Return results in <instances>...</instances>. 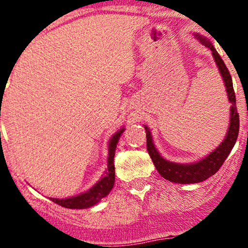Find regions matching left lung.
<instances>
[{
    "label": "left lung",
    "instance_id": "left-lung-1",
    "mask_svg": "<svg viewBox=\"0 0 248 248\" xmlns=\"http://www.w3.org/2000/svg\"><path fill=\"white\" fill-rule=\"evenodd\" d=\"M196 37L200 39L201 43L212 51V55L214 58V61L219 68V71L222 79L224 81V86L227 88L228 98H229L230 103H232V110H230V126L228 129L227 136L224 140L221 143V145L217 146L216 151H213L210 155H207L205 158L199 161L196 163L191 164H178L173 162H169V161L164 160V158L158 154L156 148L154 147L153 140H152V136L150 133V129L145 127L146 130V146L147 152L153 161L155 168L158 171V173L162 176L164 179L171 181V183H178V184H195L201 183V181L206 180L207 178L213 176L217 173V171L220 169L222 166L226 158L228 157L230 152H232L233 145H235L237 137H238L239 133V114L237 112L236 107V95L235 91H233L232 86V79L230 76V72L228 68L224 64V62L217 49L213 47V45L207 41V39L197 36Z\"/></svg>",
    "mask_w": 248,
    "mask_h": 248
}]
</instances>
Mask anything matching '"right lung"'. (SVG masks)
Instances as JSON below:
<instances>
[{"instance_id": "1", "label": "right lung", "mask_w": 248, "mask_h": 248, "mask_svg": "<svg viewBox=\"0 0 248 248\" xmlns=\"http://www.w3.org/2000/svg\"><path fill=\"white\" fill-rule=\"evenodd\" d=\"M124 133V128L118 131L117 134L113 135L111 138L110 145H108V171L107 174L92 187L90 190L82 193L80 195L70 197V199H51L52 202L59 204L60 206L67 207V209H86V207H91L96 204L97 202L108 195L110 193L114 185V152L117 148V144L120 135Z\"/></svg>"}]
</instances>
